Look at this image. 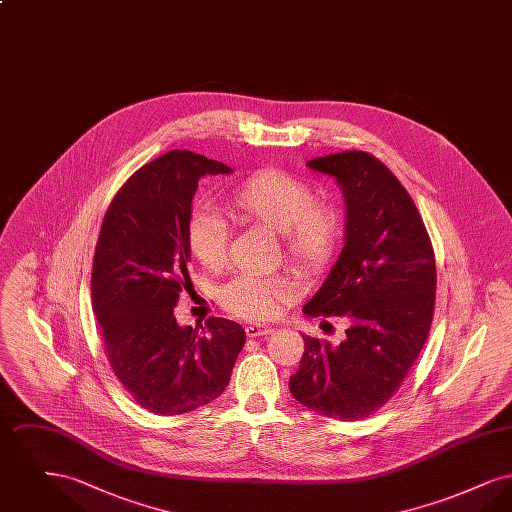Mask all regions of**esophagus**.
I'll use <instances>...</instances> for the list:
<instances>
[{"label":"esophagus","instance_id":"1","mask_svg":"<svg viewBox=\"0 0 512 512\" xmlns=\"http://www.w3.org/2000/svg\"><path fill=\"white\" fill-rule=\"evenodd\" d=\"M274 332V328L272 326H268V324H249L247 328H245V334H247V338H259V336H268V334H272Z\"/></svg>","mask_w":512,"mask_h":512}]
</instances>
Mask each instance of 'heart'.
I'll list each match as a JSON object with an SVG mask.
<instances>
[{"label": "heart", "mask_w": 512, "mask_h": 512, "mask_svg": "<svg viewBox=\"0 0 512 512\" xmlns=\"http://www.w3.org/2000/svg\"><path fill=\"white\" fill-rule=\"evenodd\" d=\"M222 209L238 224L278 234L282 257L299 272L324 267L340 242V211L315 201L307 182L278 169L247 176L226 195ZM226 242L228 224L217 213L195 211L188 220L186 244L201 267L220 270ZM292 290V280L284 274H240L220 288L219 303L236 317L259 320L272 317Z\"/></svg>", "instance_id": "obj_1"}]
</instances>
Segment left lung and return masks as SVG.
<instances>
[{
  "label": "left lung",
  "instance_id": "1",
  "mask_svg": "<svg viewBox=\"0 0 512 512\" xmlns=\"http://www.w3.org/2000/svg\"><path fill=\"white\" fill-rule=\"evenodd\" d=\"M345 199V245L309 317L347 318L340 345L303 336L293 397L330 418L359 420L386 405L418 359L434 317L436 259L411 195L366 151L311 159Z\"/></svg>",
  "mask_w": 512,
  "mask_h": 512
}]
</instances>
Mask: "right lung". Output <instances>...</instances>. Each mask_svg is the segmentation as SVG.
I'll use <instances>...</instances> for the list:
<instances>
[{"label": "right lung", "instance_id": "1", "mask_svg": "<svg viewBox=\"0 0 512 512\" xmlns=\"http://www.w3.org/2000/svg\"><path fill=\"white\" fill-rule=\"evenodd\" d=\"M230 172L194 151H169L124 182L101 224L94 313L115 376L149 413L172 416L215 401L244 347L238 322L207 318L199 334L174 318L180 293L194 290L186 228L197 182Z\"/></svg>", "mask_w": 512, "mask_h": 512}]
</instances>
